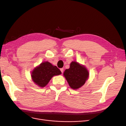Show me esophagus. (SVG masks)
<instances>
[{
    "label": "esophagus",
    "mask_w": 126,
    "mask_h": 126,
    "mask_svg": "<svg viewBox=\"0 0 126 126\" xmlns=\"http://www.w3.org/2000/svg\"><path fill=\"white\" fill-rule=\"evenodd\" d=\"M60 71H62V74L63 73V68H60Z\"/></svg>",
    "instance_id": "34e87169"
}]
</instances>
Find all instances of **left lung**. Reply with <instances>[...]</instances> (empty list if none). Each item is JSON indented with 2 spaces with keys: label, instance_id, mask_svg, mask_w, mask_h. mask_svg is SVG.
<instances>
[{
  "label": "left lung",
  "instance_id": "1",
  "mask_svg": "<svg viewBox=\"0 0 126 126\" xmlns=\"http://www.w3.org/2000/svg\"><path fill=\"white\" fill-rule=\"evenodd\" d=\"M63 75L71 88L77 89L85 84L89 72L85 67L72 62L69 69L64 71Z\"/></svg>",
  "mask_w": 126,
  "mask_h": 126
}]
</instances>
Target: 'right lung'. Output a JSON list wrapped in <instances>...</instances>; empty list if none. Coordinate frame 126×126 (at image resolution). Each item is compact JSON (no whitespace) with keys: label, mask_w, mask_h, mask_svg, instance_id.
Instances as JSON below:
<instances>
[{"label":"right lung","mask_w":126,"mask_h":126,"mask_svg":"<svg viewBox=\"0 0 126 126\" xmlns=\"http://www.w3.org/2000/svg\"><path fill=\"white\" fill-rule=\"evenodd\" d=\"M62 72L59 68L48 62L41 63L33 70L32 77L36 84L40 87L46 86L54 76L59 75Z\"/></svg>","instance_id":"1"}]
</instances>
